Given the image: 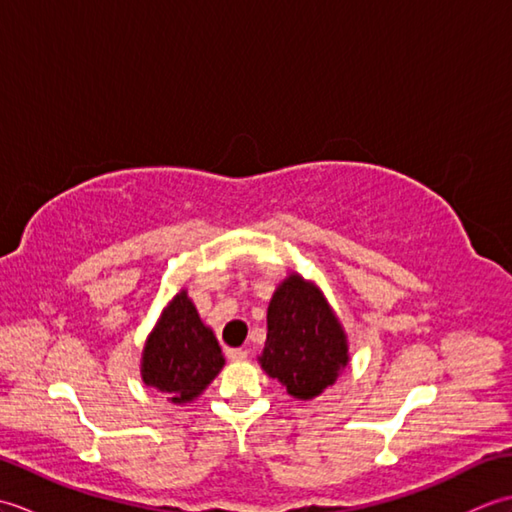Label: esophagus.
<instances>
[{
    "mask_svg": "<svg viewBox=\"0 0 512 512\" xmlns=\"http://www.w3.org/2000/svg\"><path fill=\"white\" fill-rule=\"evenodd\" d=\"M226 356L231 358V361H246V358H248V352H246V350H239V347H228V350H226Z\"/></svg>",
    "mask_w": 512,
    "mask_h": 512,
    "instance_id": "34e87169",
    "label": "esophagus"
}]
</instances>
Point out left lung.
Segmentation results:
<instances>
[{"label":"left lung","instance_id":"left-lung-1","mask_svg":"<svg viewBox=\"0 0 512 512\" xmlns=\"http://www.w3.org/2000/svg\"><path fill=\"white\" fill-rule=\"evenodd\" d=\"M264 372L301 400L319 396L347 365V343L321 290L290 275L270 299Z\"/></svg>","mask_w":512,"mask_h":512}]
</instances>
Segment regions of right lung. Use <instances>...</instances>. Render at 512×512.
Here are the masks:
<instances>
[{"instance_id": "obj_1", "label": "right lung", "mask_w": 512, "mask_h": 512, "mask_svg": "<svg viewBox=\"0 0 512 512\" xmlns=\"http://www.w3.org/2000/svg\"><path fill=\"white\" fill-rule=\"evenodd\" d=\"M224 356L213 332L200 321L187 292L162 312L143 352V380L169 394L171 402H189L220 374Z\"/></svg>"}]
</instances>
